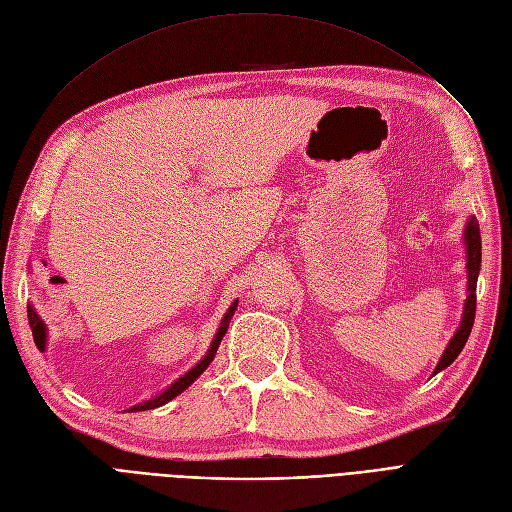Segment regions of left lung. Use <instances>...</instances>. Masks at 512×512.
I'll list each match as a JSON object with an SVG mask.
<instances>
[{"mask_svg": "<svg viewBox=\"0 0 512 512\" xmlns=\"http://www.w3.org/2000/svg\"><path fill=\"white\" fill-rule=\"evenodd\" d=\"M464 252H466V300H464V309H462V319L458 330L454 332L452 340L445 346V351L435 367V374H439L445 367L452 365L460 351L464 349V344L470 336V330H473L475 323V309H477V277L481 271V233H479V222L475 216H468L464 224Z\"/></svg>", "mask_w": 512, "mask_h": 512, "instance_id": "1", "label": "left lung"}]
</instances>
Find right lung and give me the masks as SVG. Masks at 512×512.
Masks as SVG:
<instances>
[{
	"label": "right lung",
	"instance_id": "right-lung-1",
	"mask_svg": "<svg viewBox=\"0 0 512 512\" xmlns=\"http://www.w3.org/2000/svg\"><path fill=\"white\" fill-rule=\"evenodd\" d=\"M237 302L239 300H233V304L229 306L227 309V313H224V317L220 319V325H218V330H216V334H214V338H212V344H210V349L206 351V355H203L191 370L187 372V374H182L180 378H176L166 391H161L159 395H155V397H151V399H147V401H142V403H136V405H132L128 412H145V410H155V407H161V405H166L168 401H172L174 397H178L182 391H187V388L208 370V365L214 361V357H216V351H218V344H220V340L224 338V334H227V327H229V321H231V317L235 315V309H237ZM27 315H29V325H31V332H33V340H35V346L39 351H46V346H48V327H46V323L39 319V315H37V311H35V306L33 304H29L27 306Z\"/></svg>",
	"mask_w": 512,
	"mask_h": 512
}]
</instances>
